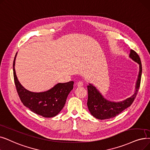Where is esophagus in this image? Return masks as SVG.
Returning <instances> with one entry per match:
<instances>
[{
    "label": "esophagus",
    "instance_id": "34e87169",
    "mask_svg": "<svg viewBox=\"0 0 150 150\" xmlns=\"http://www.w3.org/2000/svg\"><path fill=\"white\" fill-rule=\"evenodd\" d=\"M76 84H77V86H79V87H81L83 85V83L82 81H79V82L76 83Z\"/></svg>",
    "mask_w": 150,
    "mask_h": 150
}]
</instances>
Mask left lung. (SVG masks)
<instances>
[{
  "label": "left lung",
  "instance_id": "1",
  "mask_svg": "<svg viewBox=\"0 0 150 150\" xmlns=\"http://www.w3.org/2000/svg\"><path fill=\"white\" fill-rule=\"evenodd\" d=\"M129 57L139 64V73L136 82L135 93L132 96L123 101L111 102L104 98L101 93L93 84H89L87 86L88 93L87 105L88 110L91 114L97 119L106 120L113 118L131 106L133 103L140 88L142 67L140 58L135 51L131 50Z\"/></svg>",
  "mask_w": 150,
  "mask_h": 150
}]
</instances>
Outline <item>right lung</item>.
<instances>
[{"label": "right lung", "mask_w": 150, "mask_h": 150, "mask_svg": "<svg viewBox=\"0 0 150 150\" xmlns=\"http://www.w3.org/2000/svg\"><path fill=\"white\" fill-rule=\"evenodd\" d=\"M15 55L13 64L14 81L17 93L23 105L32 112L45 118L56 116L63 108L67 96L74 88V81L59 83L51 89L41 93L31 92L19 82L15 69Z\"/></svg>", "instance_id": "right-lung-1"}]
</instances>
